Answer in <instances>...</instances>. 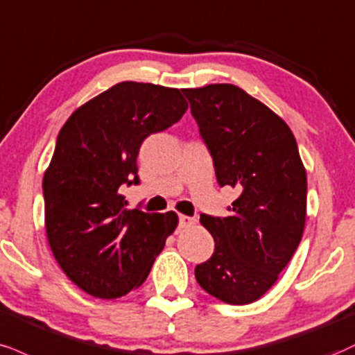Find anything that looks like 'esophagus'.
<instances>
[{"label":"esophagus","mask_w":355,"mask_h":355,"mask_svg":"<svg viewBox=\"0 0 355 355\" xmlns=\"http://www.w3.org/2000/svg\"><path fill=\"white\" fill-rule=\"evenodd\" d=\"M191 225H195V218H191V216H187V215L178 216V226H180V228H189Z\"/></svg>","instance_id":"esophagus-1"}]
</instances>
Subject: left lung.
I'll return each mask as SVG.
<instances>
[{
	"label": "left lung",
	"mask_w": 355,
	"mask_h": 355,
	"mask_svg": "<svg viewBox=\"0 0 355 355\" xmlns=\"http://www.w3.org/2000/svg\"><path fill=\"white\" fill-rule=\"evenodd\" d=\"M183 94L220 187L240 191L228 216H200L215 251L195 277L216 300L250 304L276 283L302 238L304 165L283 119L243 89L210 84Z\"/></svg>",
	"instance_id": "obj_1"
}]
</instances>
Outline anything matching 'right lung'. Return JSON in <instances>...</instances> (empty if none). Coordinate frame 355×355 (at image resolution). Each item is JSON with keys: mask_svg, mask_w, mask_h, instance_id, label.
<instances>
[{"mask_svg": "<svg viewBox=\"0 0 355 355\" xmlns=\"http://www.w3.org/2000/svg\"><path fill=\"white\" fill-rule=\"evenodd\" d=\"M178 89L119 83L67 119L42 178L46 233L74 284L101 300L140 286L177 228L173 211L129 210L121 191L139 185L137 155L148 135L182 119Z\"/></svg>", "mask_w": 355, "mask_h": 355, "instance_id": "right-lung-1", "label": "right lung"}]
</instances>
